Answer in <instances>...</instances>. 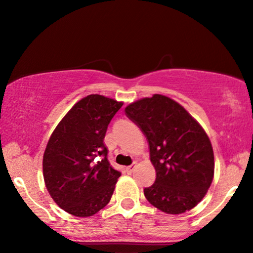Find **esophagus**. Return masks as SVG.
Masks as SVG:
<instances>
[{"label": "esophagus", "mask_w": 253, "mask_h": 253, "mask_svg": "<svg viewBox=\"0 0 253 253\" xmlns=\"http://www.w3.org/2000/svg\"><path fill=\"white\" fill-rule=\"evenodd\" d=\"M136 166H137V162H134V164L127 166V167H126V171L129 172V174H131V172H132V171L134 170V169H136Z\"/></svg>", "instance_id": "obj_1"}]
</instances>
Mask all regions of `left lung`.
<instances>
[{"mask_svg":"<svg viewBox=\"0 0 253 253\" xmlns=\"http://www.w3.org/2000/svg\"><path fill=\"white\" fill-rule=\"evenodd\" d=\"M150 145L157 171L154 184L144 189L148 203L167 214H182L198 205L212 184L214 153L203 126L184 107L153 94L126 107Z\"/></svg>","mask_w":253,"mask_h":253,"instance_id":"obj_1","label":"left lung"}]
</instances>
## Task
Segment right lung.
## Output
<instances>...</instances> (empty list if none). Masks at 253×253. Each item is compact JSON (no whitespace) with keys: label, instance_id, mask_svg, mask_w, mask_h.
<instances>
[{"label":"right lung","instance_id":"right-lung-1","mask_svg":"<svg viewBox=\"0 0 253 253\" xmlns=\"http://www.w3.org/2000/svg\"><path fill=\"white\" fill-rule=\"evenodd\" d=\"M122 106L100 94L85 96L65 114L48 140L44 184L54 202L71 215L92 216L110 202L121 172L110 166L103 139Z\"/></svg>","mask_w":253,"mask_h":253}]
</instances>
